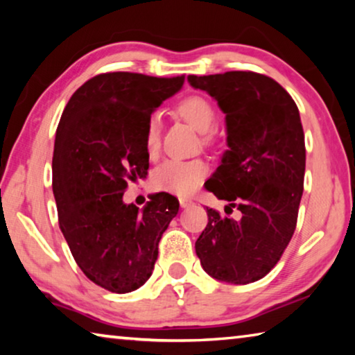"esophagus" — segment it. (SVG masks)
<instances>
[{"label": "esophagus", "mask_w": 355, "mask_h": 355, "mask_svg": "<svg viewBox=\"0 0 355 355\" xmlns=\"http://www.w3.org/2000/svg\"><path fill=\"white\" fill-rule=\"evenodd\" d=\"M192 200H189V199H180V207L182 208H188V207H191L192 205Z\"/></svg>", "instance_id": "obj_1"}]
</instances>
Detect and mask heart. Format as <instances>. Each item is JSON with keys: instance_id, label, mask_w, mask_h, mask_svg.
I'll use <instances>...</instances> for the list:
<instances>
[{"instance_id": "obj_1", "label": "heart", "mask_w": 355, "mask_h": 355, "mask_svg": "<svg viewBox=\"0 0 355 355\" xmlns=\"http://www.w3.org/2000/svg\"><path fill=\"white\" fill-rule=\"evenodd\" d=\"M178 112L200 133L211 131L218 120L214 106L200 95H191L178 103ZM161 119L153 114L146 125V150L148 155H155L159 148ZM208 173V166L202 159H167L155 167L152 172L153 189L169 192L175 196H191L199 188Z\"/></svg>"}]
</instances>
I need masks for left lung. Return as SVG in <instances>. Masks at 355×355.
Masks as SVG:
<instances>
[{"label":"left lung","instance_id":"obj_1","mask_svg":"<svg viewBox=\"0 0 355 355\" xmlns=\"http://www.w3.org/2000/svg\"><path fill=\"white\" fill-rule=\"evenodd\" d=\"M188 81L225 114L228 150L207 189L230 202V211H241L236 220L207 208L196 254L213 279L252 284L277 264L296 230L305 172L299 110L277 81L255 71L189 75Z\"/></svg>","mask_w":355,"mask_h":355}]
</instances>
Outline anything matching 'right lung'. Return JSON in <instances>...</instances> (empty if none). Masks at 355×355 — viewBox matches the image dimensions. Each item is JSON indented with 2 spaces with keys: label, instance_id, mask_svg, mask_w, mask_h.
<instances>
[{
  "label": "right lung",
  "instance_id": "obj_1",
  "mask_svg": "<svg viewBox=\"0 0 355 355\" xmlns=\"http://www.w3.org/2000/svg\"><path fill=\"white\" fill-rule=\"evenodd\" d=\"M184 76L110 71L71 95L56 130L53 194L59 227L89 280L117 294L148 280L159 239L180 203L158 192L139 211L123 203L130 182L146 178V125Z\"/></svg>",
  "mask_w": 355,
  "mask_h": 355
}]
</instances>
